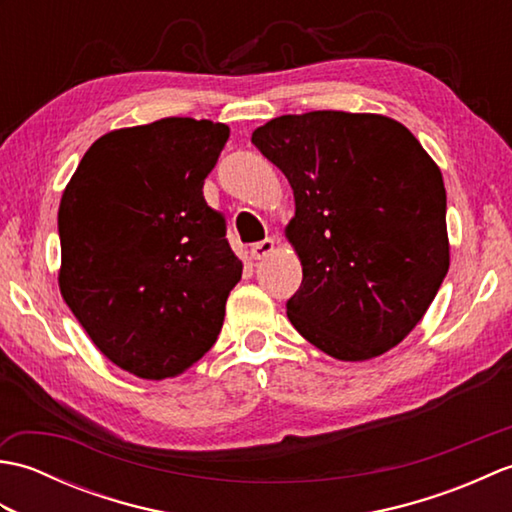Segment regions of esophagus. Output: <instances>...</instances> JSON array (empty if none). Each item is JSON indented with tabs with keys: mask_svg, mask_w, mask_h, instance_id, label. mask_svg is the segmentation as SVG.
<instances>
[{
	"mask_svg": "<svg viewBox=\"0 0 512 512\" xmlns=\"http://www.w3.org/2000/svg\"><path fill=\"white\" fill-rule=\"evenodd\" d=\"M275 250V242L270 237L262 239V242L253 244V248H250V255H253V259H266L270 253Z\"/></svg>",
	"mask_w": 512,
	"mask_h": 512,
	"instance_id": "1",
	"label": "esophagus"
}]
</instances>
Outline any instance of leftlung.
<instances>
[{"label":"left lung","instance_id":"8db88e82","mask_svg":"<svg viewBox=\"0 0 512 512\" xmlns=\"http://www.w3.org/2000/svg\"><path fill=\"white\" fill-rule=\"evenodd\" d=\"M253 145L295 191L286 235L303 266L288 319L339 361L398 345L449 270L447 191L405 125L378 114L273 118Z\"/></svg>","mask_w":512,"mask_h":512}]
</instances>
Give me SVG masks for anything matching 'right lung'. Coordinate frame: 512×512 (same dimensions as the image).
<instances>
[{
	"instance_id": "obj_1",
	"label": "right lung",
	"mask_w": 512,
	"mask_h": 512,
	"mask_svg": "<svg viewBox=\"0 0 512 512\" xmlns=\"http://www.w3.org/2000/svg\"><path fill=\"white\" fill-rule=\"evenodd\" d=\"M228 134L189 116L116 129L85 151L63 191L61 295L129 374H182L222 330L242 262L202 187Z\"/></svg>"
}]
</instances>
